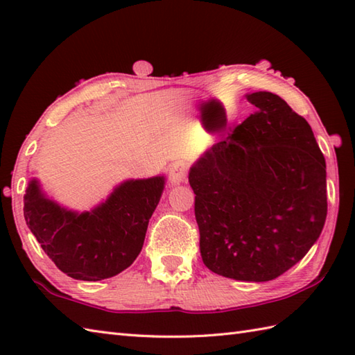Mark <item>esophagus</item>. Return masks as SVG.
Returning <instances> with one entry per match:
<instances>
[{
	"label": "esophagus",
	"mask_w": 355,
	"mask_h": 355,
	"mask_svg": "<svg viewBox=\"0 0 355 355\" xmlns=\"http://www.w3.org/2000/svg\"><path fill=\"white\" fill-rule=\"evenodd\" d=\"M187 171H189V166H187L186 162L178 160L173 162L169 168V180L172 184H182L186 182L187 177Z\"/></svg>",
	"instance_id": "34e87169"
}]
</instances>
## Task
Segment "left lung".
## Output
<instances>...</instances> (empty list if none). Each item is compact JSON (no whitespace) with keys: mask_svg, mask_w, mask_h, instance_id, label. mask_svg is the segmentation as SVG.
<instances>
[{"mask_svg":"<svg viewBox=\"0 0 355 355\" xmlns=\"http://www.w3.org/2000/svg\"><path fill=\"white\" fill-rule=\"evenodd\" d=\"M189 171L200 252L214 273L267 282L297 263L327 220V163L311 126L277 94Z\"/></svg>","mask_w":355,"mask_h":355,"instance_id":"8db88e82","label":"left lung"}]
</instances>
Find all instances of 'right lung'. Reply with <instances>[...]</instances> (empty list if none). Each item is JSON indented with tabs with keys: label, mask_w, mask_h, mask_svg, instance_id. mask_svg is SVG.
Segmentation results:
<instances>
[{
	"label": "right lung",
	"mask_w": 355,
	"mask_h": 355,
	"mask_svg": "<svg viewBox=\"0 0 355 355\" xmlns=\"http://www.w3.org/2000/svg\"><path fill=\"white\" fill-rule=\"evenodd\" d=\"M164 175L126 180L89 212L50 200L36 178L24 195V218L42 250L67 276L102 281L128 268L141 252Z\"/></svg>",
	"instance_id": "obj_1"
}]
</instances>
